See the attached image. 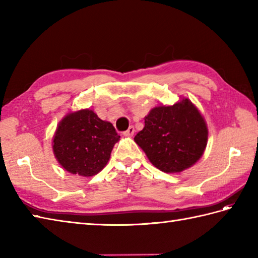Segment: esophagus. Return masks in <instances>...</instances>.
<instances>
[{
	"label": "esophagus",
	"mask_w": 258,
	"mask_h": 258,
	"mask_svg": "<svg viewBox=\"0 0 258 258\" xmlns=\"http://www.w3.org/2000/svg\"><path fill=\"white\" fill-rule=\"evenodd\" d=\"M134 133H135L134 126H130V127L126 130L123 134H124V136H130V138H131V136L134 135Z\"/></svg>",
	"instance_id": "esophagus-1"
}]
</instances>
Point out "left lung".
<instances>
[{
  "label": "left lung",
  "mask_w": 258,
  "mask_h": 258,
  "mask_svg": "<svg viewBox=\"0 0 258 258\" xmlns=\"http://www.w3.org/2000/svg\"><path fill=\"white\" fill-rule=\"evenodd\" d=\"M144 119V128L134 141L160 171L180 173L204 154L207 124L189 98L183 97L173 105L155 106Z\"/></svg>",
  "instance_id": "8db88e82"
}]
</instances>
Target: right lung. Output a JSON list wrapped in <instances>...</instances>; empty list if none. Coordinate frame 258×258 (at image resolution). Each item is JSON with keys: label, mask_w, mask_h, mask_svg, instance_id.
Here are the masks:
<instances>
[{"label": "right lung", "mask_w": 258, "mask_h": 258, "mask_svg": "<svg viewBox=\"0 0 258 258\" xmlns=\"http://www.w3.org/2000/svg\"><path fill=\"white\" fill-rule=\"evenodd\" d=\"M119 141L112 123L90 108L70 112L53 136L54 156L65 171L83 177L94 176L105 167Z\"/></svg>", "instance_id": "right-lung-1"}]
</instances>
